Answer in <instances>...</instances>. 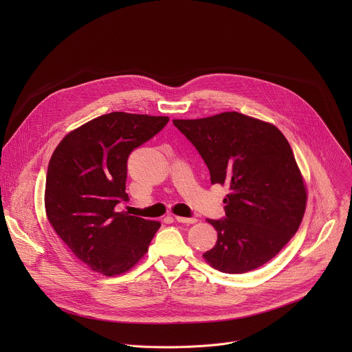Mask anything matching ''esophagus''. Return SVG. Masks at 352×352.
Wrapping results in <instances>:
<instances>
[{"instance_id": "1", "label": "esophagus", "mask_w": 352, "mask_h": 352, "mask_svg": "<svg viewBox=\"0 0 352 352\" xmlns=\"http://www.w3.org/2000/svg\"><path fill=\"white\" fill-rule=\"evenodd\" d=\"M175 217V220L178 221V223H184V224H195L197 220L195 219V217H181V216H174Z\"/></svg>"}]
</instances>
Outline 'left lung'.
Wrapping results in <instances>:
<instances>
[{"instance_id":"1","label":"left lung","mask_w":352,"mask_h":352,"mask_svg":"<svg viewBox=\"0 0 352 352\" xmlns=\"http://www.w3.org/2000/svg\"><path fill=\"white\" fill-rule=\"evenodd\" d=\"M173 122L205 160L212 184L228 188L226 219L208 220L217 242L204 259L224 273L267 263L298 231L307 209V185L285 136L236 111Z\"/></svg>"}]
</instances>
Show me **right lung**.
Listing matches in <instances>:
<instances>
[{
  "instance_id": "obj_1",
  "label": "right lung",
  "mask_w": 352,
  "mask_h": 352,
  "mask_svg": "<svg viewBox=\"0 0 352 352\" xmlns=\"http://www.w3.org/2000/svg\"><path fill=\"white\" fill-rule=\"evenodd\" d=\"M168 117L116 111L71 131L50 159L44 208L71 252L93 272L120 276L147 252L159 221L117 212L129 200L126 160L160 132Z\"/></svg>"
}]
</instances>
